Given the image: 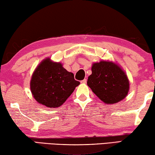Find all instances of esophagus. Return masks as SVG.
I'll return each mask as SVG.
<instances>
[{"mask_svg":"<svg viewBox=\"0 0 155 155\" xmlns=\"http://www.w3.org/2000/svg\"><path fill=\"white\" fill-rule=\"evenodd\" d=\"M80 82H81V83H83V84L86 83V82H87V79H84V80H81V81H80Z\"/></svg>","mask_w":155,"mask_h":155,"instance_id":"34e87169","label":"esophagus"}]
</instances>
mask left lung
<instances>
[{
  "instance_id": "left-lung-1",
  "label": "left lung",
  "mask_w": 155,
  "mask_h": 155,
  "mask_svg": "<svg viewBox=\"0 0 155 155\" xmlns=\"http://www.w3.org/2000/svg\"><path fill=\"white\" fill-rule=\"evenodd\" d=\"M92 75L88 77L87 85L106 104H115L126 97L129 82L124 71L111 62L94 63Z\"/></svg>"
}]
</instances>
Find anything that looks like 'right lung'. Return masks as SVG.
<instances>
[{
  "instance_id": "obj_1",
  "label": "right lung",
  "mask_w": 155,
  "mask_h": 155,
  "mask_svg": "<svg viewBox=\"0 0 155 155\" xmlns=\"http://www.w3.org/2000/svg\"><path fill=\"white\" fill-rule=\"evenodd\" d=\"M80 82L60 63L42 61L31 77L30 87L38 102L49 108L60 107L71 96Z\"/></svg>"
}]
</instances>
